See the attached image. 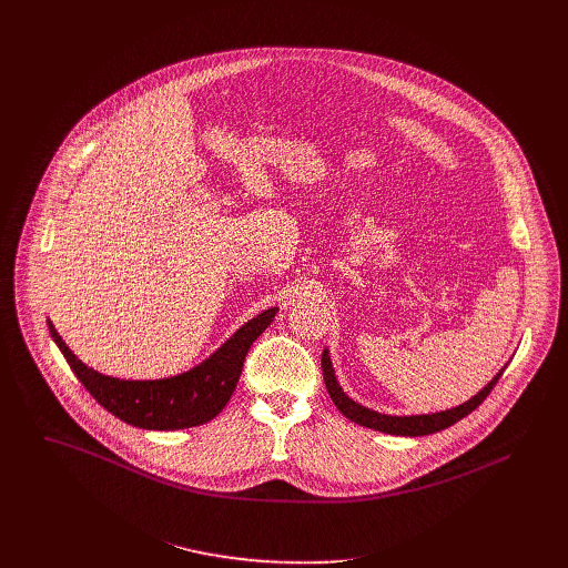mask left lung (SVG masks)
Masks as SVG:
<instances>
[{"instance_id":"1","label":"left lung","mask_w":568,"mask_h":568,"mask_svg":"<svg viewBox=\"0 0 568 568\" xmlns=\"http://www.w3.org/2000/svg\"><path fill=\"white\" fill-rule=\"evenodd\" d=\"M322 367H324L325 387L327 394L332 398V403L336 408L352 422L387 433V435H400V437H422V435H433L437 430H444L448 426H453L455 422H459L462 417H466L468 413H473L477 406L481 405L487 398V394L491 392V387L498 383L500 374L505 372L507 365H503V369H498V374L487 383L486 387L475 394L470 400H466L464 405L453 406L446 410H437V413H422V415H387V413H378L374 408L358 405L356 400H352L338 385L332 361H329V349H324L322 354Z\"/></svg>"}]
</instances>
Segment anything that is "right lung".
<instances>
[{
    "label": "right lung",
    "mask_w": 568,
    "mask_h": 568,
    "mask_svg": "<svg viewBox=\"0 0 568 568\" xmlns=\"http://www.w3.org/2000/svg\"><path fill=\"white\" fill-rule=\"evenodd\" d=\"M277 306L262 311L239 327L214 354L196 367L160 381H124L104 376L87 367L65 345L54 324L48 320L50 334L82 387L122 422L146 430H179L201 426L214 419L230 403L243 363L253 341L271 325Z\"/></svg>",
    "instance_id": "right-lung-1"
}]
</instances>
